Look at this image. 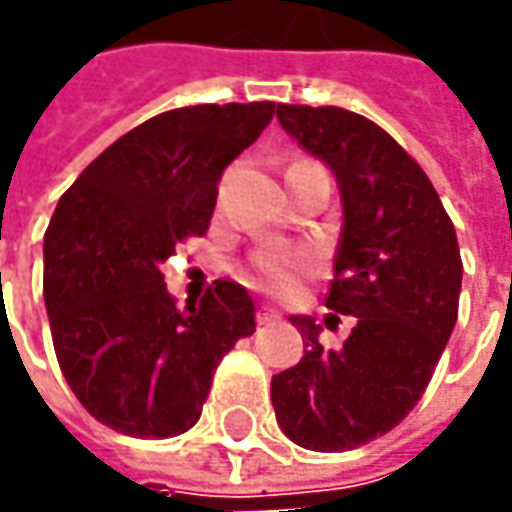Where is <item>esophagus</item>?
<instances>
[{
	"instance_id": "esophagus-1",
	"label": "esophagus",
	"mask_w": 512,
	"mask_h": 512,
	"mask_svg": "<svg viewBox=\"0 0 512 512\" xmlns=\"http://www.w3.org/2000/svg\"><path fill=\"white\" fill-rule=\"evenodd\" d=\"M274 320H280V311L274 309V306H260V311H257V323H260V326H269Z\"/></svg>"
}]
</instances>
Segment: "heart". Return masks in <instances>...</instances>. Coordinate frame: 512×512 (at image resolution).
<instances>
[{
	"instance_id": "b5f03b06",
	"label": "heart",
	"mask_w": 512,
	"mask_h": 512,
	"mask_svg": "<svg viewBox=\"0 0 512 512\" xmlns=\"http://www.w3.org/2000/svg\"><path fill=\"white\" fill-rule=\"evenodd\" d=\"M314 269L317 255L311 249H260L249 263L246 280L274 294H286L314 274Z\"/></svg>"
}]
</instances>
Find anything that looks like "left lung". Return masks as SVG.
Listing matches in <instances>:
<instances>
[{
	"label": "left lung",
	"instance_id": "left-lung-1",
	"mask_svg": "<svg viewBox=\"0 0 512 512\" xmlns=\"http://www.w3.org/2000/svg\"><path fill=\"white\" fill-rule=\"evenodd\" d=\"M277 121L337 178L343 232L326 306L354 328L326 351L314 317H291L306 354L274 374L272 405L294 445L343 453L397 428L425 394L459 314V240L422 167L365 115L277 104Z\"/></svg>",
	"mask_w": 512,
	"mask_h": 512
}]
</instances>
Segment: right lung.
Instances as JSON below:
<instances>
[{
	"mask_svg": "<svg viewBox=\"0 0 512 512\" xmlns=\"http://www.w3.org/2000/svg\"><path fill=\"white\" fill-rule=\"evenodd\" d=\"M272 101L169 110L121 135L62 195L45 232V306L56 360L107 428L169 439L198 419L212 374L255 303L215 280L175 306L161 263L209 229L218 181L272 121Z\"/></svg>",
	"mask_w": 512,
	"mask_h": 512,
	"instance_id": "add662e5",
	"label": "right lung"
}]
</instances>
